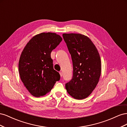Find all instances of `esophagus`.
<instances>
[{
    "label": "esophagus",
    "mask_w": 127,
    "mask_h": 127,
    "mask_svg": "<svg viewBox=\"0 0 127 127\" xmlns=\"http://www.w3.org/2000/svg\"><path fill=\"white\" fill-rule=\"evenodd\" d=\"M60 76H61V77H62V76H63V72H61V71H60Z\"/></svg>",
    "instance_id": "34e87169"
}]
</instances>
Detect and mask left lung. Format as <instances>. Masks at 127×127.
I'll list each match as a JSON object with an SVG mask.
<instances>
[{
  "label": "left lung",
  "instance_id": "left-lung-1",
  "mask_svg": "<svg viewBox=\"0 0 127 127\" xmlns=\"http://www.w3.org/2000/svg\"><path fill=\"white\" fill-rule=\"evenodd\" d=\"M71 55L73 65L72 79L66 89L72 97L82 99L89 96L99 81L101 63L96 48L87 36L80 34H63Z\"/></svg>",
  "mask_w": 127,
  "mask_h": 127
}]
</instances>
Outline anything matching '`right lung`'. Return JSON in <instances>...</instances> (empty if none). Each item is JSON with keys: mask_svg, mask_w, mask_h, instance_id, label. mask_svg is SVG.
<instances>
[{"mask_svg": "<svg viewBox=\"0 0 127 127\" xmlns=\"http://www.w3.org/2000/svg\"><path fill=\"white\" fill-rule=\"evenodd\" d=\"M62 41L54 33H42L33 36L23 50L18 64L20 77L30 93L40 97L50 91L60 79L53 69L51 52Z\"/></svg>", "mask_w": 127, "mask_h": 127, "instance_id": "add662e5", "label": "right lung"}]
</instances>
